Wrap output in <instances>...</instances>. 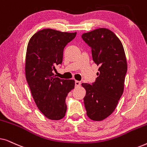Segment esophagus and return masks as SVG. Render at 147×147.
I'll return each mask as SVG.
<instances>
[{
  "label": "esophagus",
  "instance_id": "esophagus-1",
  "mask_svg": "<svg viewBox=\"0 0 147 147\" xmlns=\"http://www.w3.org/2000/svg\"><path fill=\"white\" fill-rule=\"evenodd\" d=\"M80 84H81V82H79V81H75V86H76V87H78V86H80Z\"/></svg>",
  "mask_w": 147,
  "mask_h": 147
}]
</instances>
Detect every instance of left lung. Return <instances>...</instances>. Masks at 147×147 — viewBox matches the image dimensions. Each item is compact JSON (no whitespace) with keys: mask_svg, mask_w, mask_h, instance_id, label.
Here are the masks:
<instances>
[{"mask_svg":"<svg viewBox=\"0 0 147 147\" xmlns=\"http://www.w3.org/2000/svg\"><path fill=\"white\" fill-rule=\"evenodd\" d=\"M82 37L91 47L94 61L99 66L96 81L82 84L86 91L84 105L90 119L101 121L114 112L123 94L127 72L125 52L117 36L106 28L85 33Z\"/></svg>","mask_w":147,"mask_h":147,"instance_id":"obj_1","label":"left lung"}]
</instances>
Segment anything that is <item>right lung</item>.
I'll use <instances>...</instances> for the list:
<instances>
[{"label":"right lung","instance_id":"add662e5","mask_svg":"<svg viewBox=\"0 0 147 147\" xmlns=\"http://www.w3.org/2000/svg\"><path fill=\"white\" fill-rule=\"evenodd\" d=\"M76 33L45 29L34 34L28 43L26 79L37 108L50 120L65 116L66 97L75 86L74 80L55 78L53 71L61 64L63 49Z\"/></svg>","mask_w":147,"mask_h":147}]
</instances>
